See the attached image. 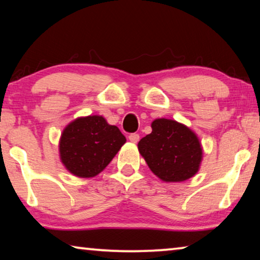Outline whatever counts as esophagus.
Returning <instances> with one entry per match:
<instances>
[{
	"label": "esophagus",
	"mask_w": 260,
	"mask_h": 260,
	"mask_svg": "<svg viewBox=\"0 0 260 260\" xmlns=\"http://www.w3.org/2000/svg\"><path fill=\"white\" fill-rule=\"evenodd\" d=\"M129 141L131 143H137L139 141V135L138 134H130L129 135Z\"/></svg>",
	"instance_id": "34e87169"
}]
</instances>
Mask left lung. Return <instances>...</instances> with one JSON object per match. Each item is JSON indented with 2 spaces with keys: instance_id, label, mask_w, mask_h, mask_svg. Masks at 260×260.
I'll return each instance as SVG.
<instances>
[{
  "instance_id": "1",
  "label": "left lung",
  "mask_w": 260,
  "mask_h": 260,
  "mask_svg": "<svg viewBox=\"0 0 260 260\" xmlns=\"http://www.w3.org/2000/svg\"><path fill=\"white\" fill-rule=\"evenodd\" d=\"M152 133L143 137L138 150L150 170L166 182L194 177L202 161V146L188 126L173 119L157 118Z\"/></svg>"
}]
</instances>
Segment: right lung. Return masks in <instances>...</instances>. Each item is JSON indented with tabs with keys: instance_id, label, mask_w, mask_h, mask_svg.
<instances>
[{
	"instance_id": "right-lung-1",
	"label": "right lung",
	"mask_w": 260,
	"mask_h": 260,
	"mask_svg": "<svg viewBox=\"0 0 260 260\" xmlns=\"http://www.w3.org/2000/svg\"><path fill=\"white\" fill-rule=\"evenodd\" d=\"M126 139L102 116L79 117L63 129L59 153L66 170L79 178H93L106 169Z\"/></svg>"
}]
</instances>
